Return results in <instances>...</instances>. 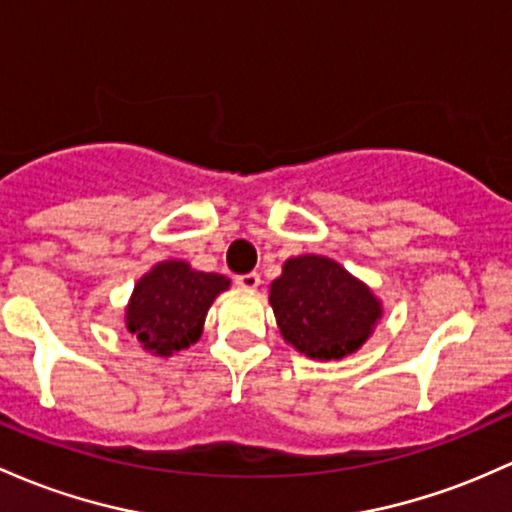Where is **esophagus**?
<instances>
[{
	"label": "esophagus",
	"mask_w": 512,
	"mask_h": 512,
	"mask_svg": "<svg viewBox=\"0 0 512 512\" xmlns=\"http://www.w3.org/2000/svg\"><path fill=\"white\" fill-rule=\"evenodd\" d=\"M260 274L257 272H250V274H238V277H235V284L240 286V289H257V286H260Z\"/></svg>",
	"instance_id": "1"
}]
</instances>
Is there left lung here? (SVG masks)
<instances>
[{
    "label": "left lung",
    "mask_w": 512,
    "mask_h": 512,
    "mask_svg": "<svg viewBox=\"0 0 512 512\" xmlns=\"http://www.w3.org/2000/svg\"><path fill=\"white\" fill-rule=\"evenodd\" d=\"M269 303L282 338L318 362L357 352L384 316L374 291L325 255L286 260L269 284Z\"/></svg>",
    "instance_id": "1"
}]
</instances>
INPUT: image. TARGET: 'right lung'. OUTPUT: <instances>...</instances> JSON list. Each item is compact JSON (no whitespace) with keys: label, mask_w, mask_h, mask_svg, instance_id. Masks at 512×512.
Masks as SVG:
<instances>
[{"label":"right lung","mask_w":512,"mask_h":512,"mask_svg":"<svg viewBox=\"0 0 512 512\" xmlns=\"http://www.w3.org/2000/svg\"><path fill=\"white\" fill-rule=\"evenodd\" d=\"M226 289L223 274L199 272L184 260L157 262L133 286L126 330L150 355H177L201 338L211 303Z\"/></svg>","instance_id":"obj_1"}]
</instances>
